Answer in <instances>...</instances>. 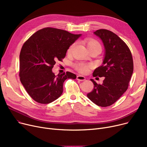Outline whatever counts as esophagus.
I'll return each instance as SVG.
<instances>
[{
	"label": "esophagus",
	"mask_w": 147,
	"mask_h": 147,
	"mask_svg": "<svg viewBox=\"0 0 147 147\" xmlns=\"http://www.w3.org/2000/svg\"><path fill=\"white\" fill-rule=\"evenodd\" d=\"M77 80H78L79 81H84L86 80V78H85V77H84L83 76L79 75L77 76Z\"/></svg>",
	"instance_id": "1"
}]
</instances>
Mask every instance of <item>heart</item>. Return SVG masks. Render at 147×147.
I'll list each match as a JSON object with an SVG mask.
<instances>
[{
	"instance_id": "b5f03b06",
	"label": "heart",
	"mask_w": 147,
	"mask_h": 147,
	"mask_svg": "<svg viewBox=\"0 0 147 147\" xmlns=\"http://www.w3.org/2000/svg\"><path fill=\"white\" fill-rule=\"evenodd\" d=\"M75 44L76 43H74L69 46V47L68 48V49L67 50L68 53H71L72 52V51L74 47ZM87 46H88V49L93 48H101V45H100L99 42L94 39L89 40L88 42ZM74 67L77 69V70L79 71L80 73H83V74H85L89 71V68L91 67V65L86 64L82 63H76L74 65Z\"/></svg>"
}]
</instances>
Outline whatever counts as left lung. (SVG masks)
<instances>
[{"label": "left lung", "mask_w": 147, "mask_h": 147, "mask_svg": "<svg viewBox=\"0 0 147 147\" xmlns=\"http://www.w3.org/2000/svg\"><path fill=\"white\" fill-rule=\"evenodd\" d=\"M94 34L102 40L105 53L102 65L95 69L93 76L105 78L102 84L90 79L94 88L87 96L97 105L105 107L116 102L127 89L134 62L127 45L117 35L105 29L98 30Z\"/></svg>", "instance_id": "obj_1"}]
</instances>
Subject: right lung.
Segmentation results:
<instances>
[{
    "label": "right lung",
    "instance_id": "1",
    "mask_svg": "<svg viewBox=\"0 0 147 147\" xmlns=\"http://www.w3.org/2000/svg\"><path fill=\"white\" fill-rule=\"evenodd\" d=\"M82 34L52 27L38 30L24 43L20 54V81L28 95L40 104H49L63 94L67 79H75L69 71L55 76L52 69L61 61L67 49Z\"/></svg>",
    "mask_w": 147,
    "mask_h": 147
}]
</instances>
